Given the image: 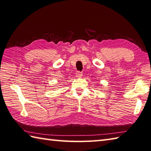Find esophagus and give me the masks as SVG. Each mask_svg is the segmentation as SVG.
<instances>
[{"mask_svg": "<svg viewBox=\"0 0 151 151\" xmlns=\"http://www.w3.org/2000/svg\"><path fill=\"white\" fill-rule=\"evenodd\" d=\"M82 76V73L81 72L77 71V72L76 73V77H78V78H81Z\"/></svg>", "mask_w": 151, "mask_h": 151, "instance_id": "obj_1", "label": "esophagus"}]
</instances>
